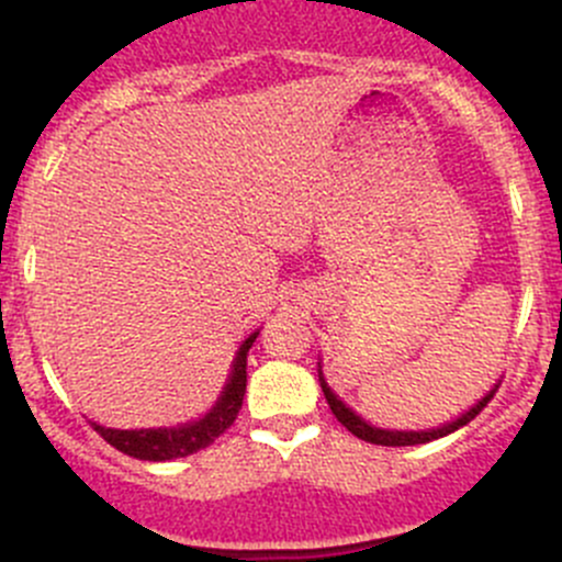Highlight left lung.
<instances>
[{
	"instance_id": "obj_1",
	"label": "left lung",
	"mask_w": 562,
	"mask_h": 562,
	"mask_svg": "<svg viewBox=\"0 0 562 562\" xmlns=\"http://www.w3.org/2000/svg\"><path fill=\"white\" fill-rule=\"evenodd\" d=\"M317 381H321L323 396H326L328 407H331V413L337 416V422L342 424L348 432H353L356 438L367 440V443H375V446H418V443H429V440L446 438V435L457 432L459 427H464L468 422H473V418L484 411L486 402L495 396L497 386H501V381H497L495 386L486 391L479 402H475V405H470L462 416H457L454 422H449V424H440V427H432V429H386V427H375V424H370L367 418H361L353 407L345 405V402L334 394V389L328 386L326 378H323L321 361H317Z\"/></svg>"
}]
</instances>
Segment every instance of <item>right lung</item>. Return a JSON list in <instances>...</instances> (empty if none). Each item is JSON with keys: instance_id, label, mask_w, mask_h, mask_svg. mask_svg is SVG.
Listing matches in <instances>:
<instances>
[{"instance_id": "add662e5", "label": "right lung", "mask_w": 562, "mask_h": 562, "mask_svg": "<svg viewBox=\"0 0 562 562\" xmlns=\"http://www.w3.org/2000/svg\"><path fill=\"white\" fill-rule=\"evenodd\" d=\"M260 334L252 331L245 342L236 350L234 361H231L228 381H225L223 391H220L217 402L203 413L201 418H192L187 424H176V427H149V429H113L103 427V424L92 422V427L100 435L119 449L122 454L146 459V462H168V459L190 457L195 451L212 446L231 424L236 422L241 411V400H245L247 389V353L252 348L255 337Z\"/></svg>"}]
</instances>
